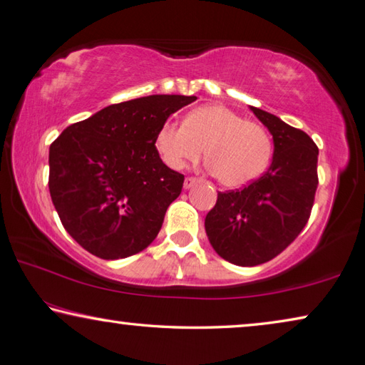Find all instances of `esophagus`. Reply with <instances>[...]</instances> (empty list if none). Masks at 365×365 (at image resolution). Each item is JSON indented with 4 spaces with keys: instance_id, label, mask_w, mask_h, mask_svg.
I'll list each match as a JSON object with an SVG mask.
<instances>
[{
    "instance_id": "esophagus-1",
    "label": "esophagus",
    "mask_w": 365,
    "mask_h": 365,
    "mask_svg": "<svg viewBox=\"0 0 365 365\" xmlns=\"http://www.w3.org/2000/svg\"><path fill=\"white\" fill-rule=\"evenodd\" d=\"M197 182H200V178L187 177V178H185V182H183V187H185V190H190V188H193Z\"/></svg>"
}]
</instances>
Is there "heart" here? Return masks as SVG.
<instances>
[{"mask_svg":"<svg viewBox=\"0 0 365 365\" xmlns=\"http://www.w3.org/2000/svg\"><path fill=\"white\" fill-rule=\"evenodd\" d=\"M155 145L172 169L197 161L205 148V164L227 188L254 182L267 170L273 155V140L262 124L246 121L235 110L218 103L191 110L182 124L163 123Z\"/></svg>","mask_w":365,"mask_h":365,"instance_id":"1","label":"heart"}]
</instances>
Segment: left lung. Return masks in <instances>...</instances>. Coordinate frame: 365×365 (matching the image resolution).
Here are the masks:
<instances>
[{
	"label": "left lung",
	"mask_w": 365,
	"mask_h": 365,
	"mask_svg": "<svg viewBox=\"0 0 365 365\" xmlns=\"http://www.w3.org/2000/svg\"><path fill=\"white\" fill-rule=\"evenodd\" d=\"M250 110L273 135V161L247 187L218 193L204 222L212 247L237 267L279 255L307 225L317 188L319 150L311 137L268 111Z\"/></svg>",
	"instance_id": "8db88e82"
}]
</instances>
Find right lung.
Listing matches in <instances>:
<instances>
[{
  "label": "right lung",
  "instance_id": "1",
  "mask_svg": "<svg viewBox=\"0 0 365 365\" xmlns=\"http://www.w3.org/2000/svg\"><path fill=\"white\" fill-rule=\"evenodd\" d=\"M195 96H148L68 125L49 148V191L63 228L103 260L148 247L183 175L163 163L155 137Z\"/></svg>",
  "mask_w": 365,
  "mask_h": 365
}]
</instances>
